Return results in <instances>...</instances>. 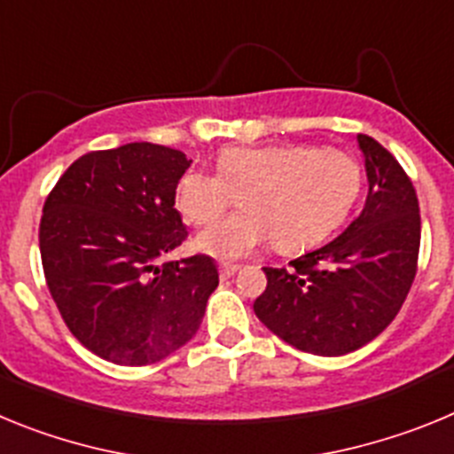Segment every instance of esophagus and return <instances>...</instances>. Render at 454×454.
<instances>
[{"mask_svg": "<svg viewBox=\"0 0 454 454\" xmlns=\"http://www.w3.org/2000/svg\"><path fill=\"white\" fill-rule=\"evenodd\" d=\"M236 272H239V266H231V263H223V266H220V277H223V279H230Z\"/></svg>", "mask_w": 454, "mask_h": 454, "instance_id": "esophagus-1", "label": "esophagus"}]
</instances>
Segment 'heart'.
Here are the masks:
<instances>
[{"label":"heart","instance_id":"obj_1","mask_svg":"<svg viewBox=\"0 0 454 454\" xmlns=\"http://www.w3.org/2000/svg\"><path fill=\"white\" fill-rule=\"evenodd\" d=\"M362 186V166L339 147L234 145L218 154V172H184L175 204L188 223L204 227L215 223L239 195L243 211L195 239L202 254L239 262L270 239L286 254L320 246L346 223Z\"/></svg>","mask_w":454,"mask_h":454}]
</instances>
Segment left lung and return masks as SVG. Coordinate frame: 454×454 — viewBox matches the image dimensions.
I'll return each mask as SVG.
<instances>
[{
	"label": "left lung",
	"instance_id": "obj_1",
	"mask_svg": "<svg viewBox=\"0 0 454 454\" xmlns=\"http://www.w3.org/2000/svg\"><path fill=\"white\" fill-rule=\"evenodd\" d=\"M368 195L359 218L291 268H263L256 318L288 346L320 356L359 350L398 316L416 277L419 198L411 179L375 138L356 136Z\"/></svg>",
	"mask_w": 454,
	"mask_h": 454
}]
</instances>
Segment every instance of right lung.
<instances>
[{"label":"right lung","mask_w":454,"mask_h":454,"mask_svg":"<svg viewBox=\"0 0 454 454\" xmlns=\"http://www.w3.org/2000/svg\"><path fill=\"white\" fill-rule=\"evenodd\" d=\"M191 161L154 143L88 152L45 200L40 259L74 339L106 362L147 366L200 330L218 268L204 254L159 263L188 236L175 192Z\"/></svg>","instance_id":"add662e5"}]
</instances>
